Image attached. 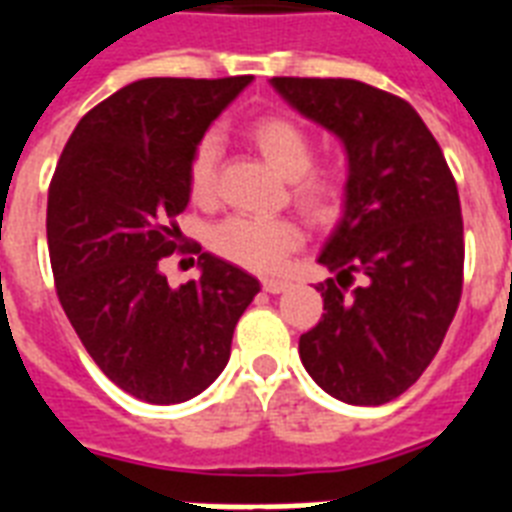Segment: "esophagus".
<instances>
[{"label":"esophagus","instance_id":"esophagus-1","mask_svg":"<svg viewBox=\"0 0 512 512\" xmlns=\"http://www.w3.org/2000/svg\"><path fill=\"white\" fill-rule=\"evenodd\" d=\"M287 287H289V281L284 279H263V289L268 292V295H281Z\"/></svg>","mask_w":512,"mask_h":512}]
</instances>
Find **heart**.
I'll use <instances>...</instances> for the list:
<instances>
[{"label":"heart","mask_w":512,"mask_h":512,"mask_svg":"<svg viewBox=\"0 0 512 512\" xmlns=\"http://www.w3.org/2000/svg\"><path fill=\"white\" fill-rule=\"evenodd\" d=\"M249 140L255 143L265 162L287 180L295 183V201L313 220H332L340 209V183L329 175H308L313 164V140L303 124L289 116H263L249 127ZM188 188L199 204L215 201L217 193V143L201 140L188 164ZM303 244V231L292 220H252L228 217L209 233V247L228 263L249 271L268 273L284 265L289 252Z\"/></svg>","instance_id":"1"}]
</instances>
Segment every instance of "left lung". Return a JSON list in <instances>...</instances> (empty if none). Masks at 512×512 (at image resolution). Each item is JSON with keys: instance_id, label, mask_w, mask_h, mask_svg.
<instances>
[{"instance_id": "8db88e82", "label": "left lung", "mask_w": 512, "mask_h": 512, "mask_svg": "<svg viewBox=\"0 0 512 512\" xmlns=\"http://www.w3.org/2000/svg\"><path fill=\"white\" fill-rule=\"evenodd\" d=\"M271 87L348 159L342 215L319 255L335 279L319 284L324 313L300 337V361L337 401L388 404L420 380L460 305L457 183L406 100L356 79L273 76Z\"/></svg>"}]
</instances>
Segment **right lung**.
<instances>
[{"instance_id":"right-lung-1","label":"right lung","mask_w":512,"mask_h":512,"mask_svg":"<svg viewBox=\"0 0 512 512\" xmlns=\"http://www.w3.org/2000/svg\"><path fill=\"white\" fill-rule=\"evenodd\" d=\"M252 76L140 79L82 116L47 196V244L71 327L108 380L146 404L199 396L231 358L260 281L212 252L170 287L162 257L191 199L188 164Z\"/></svg>"}]
</instances>
